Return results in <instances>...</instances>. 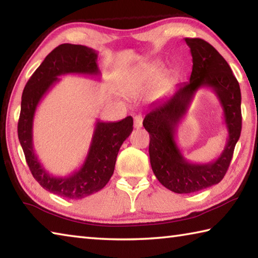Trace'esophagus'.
Here are the masks:
<instances>
[{
	"label": "esophagus",
	"instance_id": "esophagus-1",
	"mask_svg": "<svg viewBox=\"0 0 258 258\" xmlns=\"http://www.w3.org/2000/svg\"><path fill=\"white\" fill-rule=\"evenodd\" d=\"M142 121H143V118L141 115H137L134 117V127L135 128H140L142 127Z\"/></svg>",
	"mask_w": 258,
	"mask_h": 258
}]
</instances>
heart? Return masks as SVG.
I'll use <instances>...</instances> for the list:
<instances>
[{
	"label": "heart",
	"instance_id": "heart-1",
	"mask_svg": "<svg viewBox=\"0 0 258 258\" xmlns=\"http://www.w3.org/2000/svg\"><path fill=\"white\" fill-rule=\"evenodd\" d=\"M160 71L161 66L159 63H150L135 69L126 77V86H127L128 90L132 91L141 90L143 87L150 85L156 80L157 76L159 75Z\"/></svg>",
	"mask_w": 258,
	"mask_h": 258
}]
</instances>
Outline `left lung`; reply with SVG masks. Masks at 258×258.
Returning a JSON list of instances; mask_svg holds the SVG:
<instances>
[{
	"label": "left lung",
	"instance_id": "8db88e82",
	"mask_svg": "<svg viewBox=\"0 0 258 258\" xmlns=\"http://www.w3.org/2000/svg\"><path fill=\"white\" fill-rule=\"evenodd\" d=\"M192 55L190 81L177 85L164 99L151 103L143 119L149 132L150 164L156 177L175 194H191L217 184L224 177L241 133V92L232 71L214 46L202 38H184ZM209 87L224 109L228 139L217 160L194 164L182 157L175 141L178 123L184 118L195 92Z\"/></svg>",
	"mask_w": 258,
	"mask_h": 258
}]
</instances>
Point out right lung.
Masks as SVG:
<instances>
[{
  "instance_id": "1",
  "label": "right lung",
  "mask_w": 258,
  "mask_h": 258,
  "mask_svg": "<svg viewBox=\"0 0 258 258\" xmlns=\"http://www.w3.org/2000/svg\"><path fill=\"white\" fill-rule=\"evenodd\" d=\"M98 52L76 44H61L46 55L26 84L21 97L18 138L26 161L35 180L45 190L67 199H82L102 189L110 180L121 145L133 131V118L95 124L92 141L82 167L68 176H53L47 173L35 155L33 121L36 108L59 76L67 74L100 75Z\"/></svg>"
}]
</instances>
